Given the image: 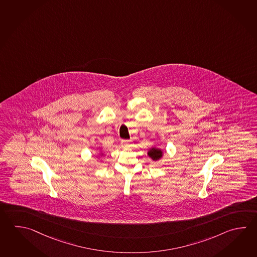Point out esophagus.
Masks as SVG:
<instances>
[{"label":"esophagus","mask_w":257,"mask_h":257,"mask_svg":"<svg viewBox=\"0 0 257 257\" xmlns=\"http://www.w3.org/2000/svg\"><path fill=\"white\" fill-rule=\"evenodd\" d=\"M121 147H124V148L131 147V142L129 140H121Z\"/></svg>","instance_id":"esophagus-1"}]
</instances>
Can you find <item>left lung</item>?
I'll return each instance as SVG.
<instances>
[{
    "instance_id": "obj_1",
    "label": "left lung",
    "mask_w": 257,
    "mask_h": 257,
    "mask_svg": "<svg viewBox=\"0 0 257 257\" xmlns=\"http://www.w3.org/2000/svg\"><path fill=\"white\" fill-rule=\"evenodd\" d=\"M147 155L149 157H151L154 161H157L163 157V151L157 147H152L151 149H149Z\"/></svg>"
}]
</instances>
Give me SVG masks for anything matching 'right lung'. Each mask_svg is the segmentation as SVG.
Wrapping results in <instances>:
<instances>
[{"label":"right lung","instance_id":"obj_1","mask_svg":"<svg viewBox=\"0 0 257 257\" xmlns=\"http://www.w3.org/2000/svg\"><path fill=\"white\" fill-rule=\"evenodd\" d=\"M101 156H102V154H101Z\"/></svg>","mask_w":257,"mask_h":257}]
</instances>
